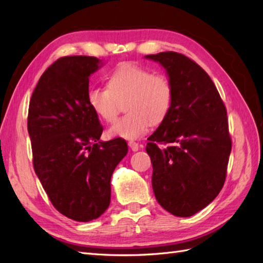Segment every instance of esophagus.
Listing matches in <instances>:
<instances>
[{"label": "esophagus", "instance_id": "1", "mask_svg": "<svg viewBox=\"0 0 263 263\" xmlns=\"http://www.w3.org/2000/svg\"><path fill=\"white\" fill-rule=\"evenodd\" d=\"M128 146H130V148L133 151V152H136V151H138L141 147V145H139L136 141H128Z\"/></svg>", "mask_w": 263, "mask_h": 263}]
</instances>
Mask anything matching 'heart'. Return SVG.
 I'll return each mask as SVG.
<instances>
[{
    "label": "heart",
    "mask_w": 263,
    "mask_h": 263,
    "mask_svg": "<svg viewBox=\"0 0 263 263\" xmlns=\"http://www.w3.org/2000/svg\"><path fill=\"white\" fill-rule=\"evenodd\" d=\"M173 97L174 90L167 77L124 62L109 75L108 88L89 89L88 103L106 123L116 121L124 104L127 114L110 126L108 136L135 140L147 132L151 124L158 125L167 118Z\"/></svg>",
    "instance_id": "heart-1"
}]
</instances>
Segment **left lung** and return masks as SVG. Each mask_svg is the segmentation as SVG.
Returning <instances> with one entry per match:
<instances>
[{"label": "left lung", "instance_id": "8db88e82", "mask_svg": "<svg viewBox=\"0 0 263 263\" xmlns=\"http://www.w3.org/2000/svg\"><path fill=\"white\" fill-rule=\"evenodd\" d=\"M145 58L166 69L174 97L167 118L146 146L158 203L176 217H190L215 199L226 179L232 148L228 111L201 66L177 52ZM158 143H169L160 149Z\"/></svg>", "mask_w": 263, "mask_h": 263}]
</instances>
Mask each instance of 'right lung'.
Here are the masks:
<instances>
[{"label":"right lung","mask_w":263,"mask_h":263,"mask_svg":"<svg viewBox=\"0 0 263 263\" xmlns=\"http://www.w3.org/2000/svg\"><path fill=\"white\" fill-rule=\"evenodd\" d=\"M95 57H64L39 79L29 105L33 168L58 211L77 221L96 219L109 208L111 175L127 153L122 138L101 141L99 116L88 103Z\"/></svg>","instance_id":"obj_1"}]
</instances>
